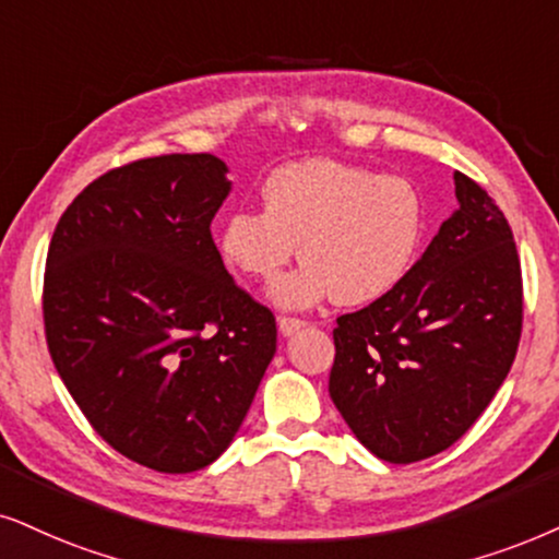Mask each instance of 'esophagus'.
<instances>
[{
    "label": "esophagus",
    "mask_w": 559,
    "mask_h": 559,
    "mask_svg": "<svg viewBox=\"0 0 559 559\" xmlns=\"http://www.w3.org/2000/svg\"><path fill=\"white\" fill-rule=\"evenodd\" d=\"M304 320H299V317H278V330H281V335H296V332H299L301 328H304Z\"/></svg>",
    "instance_id": "esophagus-1"
}]
</instances>
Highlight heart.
<instances>
[{
  "label": "heart",
  "mask_w": 559,
  "mask_h": 559,
  "mask_svg": "<svg viewBox=\"0 0 559 559\" xmlns=\"http://www.w3.org/2000/svg\"><path fill=\"white\" fill-rule=\"evenodd\" d=\"M426 209L413 182L335 159L278 167L263 186V214L237 211L218 231L231 271L273 281L296 245L307 260L273 286L286 309L314 307L330 296L366 307L397 288L418 258Z\"/></svg>",
  "instance_id": "obj_1"
}]
</instances>
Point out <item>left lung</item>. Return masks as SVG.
<instances>
[{
  "label": "left lung",
  "instance_id": "obj_1",
  "mask_svg": "<svg viewBox=\"0 0 559 559\" xmlns=\"http://www.w3.org/2000/svg\"><path fill=\"white\" fill-rule=\"evenodd\" d=\"M459 209L390 296L337 317L330 397L373 456L420 462L472 428L519 350L524 286L513 231L454 173Z\"/></svg>",
  "mask_w": 559,
  "mask_h": 559
}]
</instances>
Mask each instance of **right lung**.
<instances>
[{
    "label": "right lung",
    "mask_w": 559,
    "mask_h": 559,
    "mask_svg": "<svg viewBox=\"0 0 559 559\" xmlns=\"http://www.w3.org/2000/svg\"><path fill=\"white\" fill-rule=\"evenodd\" d=\"M227 173L214 154L110 169L48 245L56 371L103 441L165 475L227 451L275 353L273 312L235 284L211 237Z\"/></svg>",
    "instance_id": "right-lung-1"
}]
</instances>
